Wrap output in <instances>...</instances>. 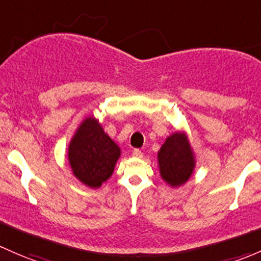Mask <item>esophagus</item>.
Returning <instances> with one entry per match:
<instances>
[{
	"label": "esophagus",
	"mask_w": 261,
	"mask_h": 261,
	"mask_svg": "<svg viewBox=\"0 0 261 261\" xmlns=\"http://www.w3.org/2000/svg\"><path fill=\"white\" fill-rule=\"evenodd\" d=\"M133 156L134 158H138V159H141L142 158V152H141V150H139V149H135L133 151Z\"/></svg>",
	"instance_id": "1"
}]
</instances>
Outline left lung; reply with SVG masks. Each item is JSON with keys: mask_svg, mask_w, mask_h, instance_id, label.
<instances>
[{"mask_svg": "<svg viewBox=\"0 0 261 261\" xmlns=\"http://www.w3.org/2000/svg\"><path fill=\"white\" fill-rule=\"evenodd\" d=\"M160 176L171 188L184 185L193 175L196 161L185 133H175L165 140L158 152Z\"/></svg>", "mask_w": 261, "mask_h": 261, "instance_id": "1", "label": "left lung"}]
</instances>
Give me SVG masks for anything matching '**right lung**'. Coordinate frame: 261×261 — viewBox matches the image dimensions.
I'll list each match as a JSON object with an SVG mask.
<instances>
[{
	"label": "right lung",
	"mask_w": 261,
	"mask_h": 261,
	"mask_svg": "<svg viewBox=\"0 0 261 261\" xmlns=\"http://www.w3.org/2000/svg\"><path fill=\"white\" fill-rule=\"evenodd\" d=\"M120 156L121 149L94 116L80 123L68 144L67 159L73 175L91 189L110 179Z\"/></svg>",
	"instance_id": "right-lung-1"
}]
</instances>
